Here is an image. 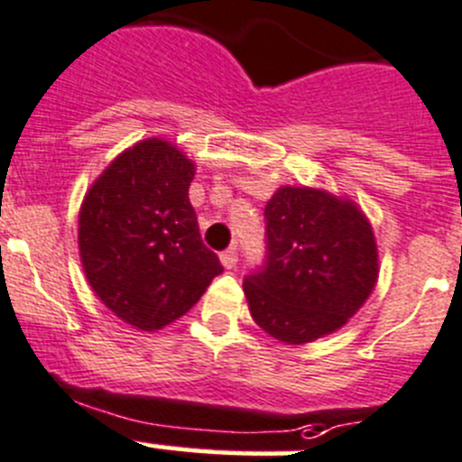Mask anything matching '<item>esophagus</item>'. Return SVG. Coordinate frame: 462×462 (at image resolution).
Listing matches in <instances>:
<instances>
[{
    "instance_id": "obj_1",
    "label": "esophagus",
    "mask_w": 462,
    "mask_h": 462,
    "mask_svg": "<svg viewBox=\"0 0 462 462\" xmlns=\"http://www.w3.org/2000/svg\"><path fill=\"white\" fill-rule=\"evenodd\" d=\"M219 261H222V265H224V268H226V270L236 268V263H238V249H236V247H228L226 252L219 254Z\"/></svg>"
}]
</instances>
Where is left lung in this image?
<instances>
[{
	"label": "left lung",
	"mask_w": 462,
	"mask_h": 462,
	"mask_svg": "<svg viewBox=\"0 0 462 462\" xmlns=\"http://www.w3.org/2000/svg\"><path fill=\"white\" fill-rule=\"evenodd\" d=\"M263 215L265 261L243 282L256 325L291 346L346 325L378 279L366 217L348 199L309 188H279Z\"/></svg>",
	"instance_id": "obj_1"
}]
</instances>
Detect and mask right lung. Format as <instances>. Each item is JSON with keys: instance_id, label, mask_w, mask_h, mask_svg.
<instances>
[{"instance_id": "1", "label": "right lung", "mask_w": 462, "mask_h": 462, "mask_svg": "<svg viewBox=\"0 0 462 462\" xmlns=\"http://www.w3.org/2000/svg\"><path fill=\"white\" fill-rule=\"evenodd\" d=\"M194 164L162 139L118 155L79 210V254L91 289L133 328L179 320L222 273L189 203Z\"/></svg>"}]
</instances>
